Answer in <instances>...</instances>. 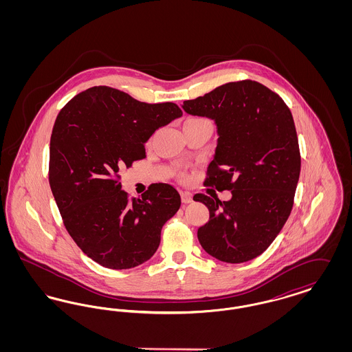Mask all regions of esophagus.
I'll use <instances>...</instances> for the list:
<instances>
[{
	"label": "esophagus",
	"mask_w": 352,
	"mask_h": 352,
	"mask_svg": "<svg viewBox=\"0 0 352 352\" xmlns=\"http://www.w3.org/2000/svg\"><path fill=\"white\" fill-rule=\"evenodd\" d=\"M181 198H182V201H184V204L192 201V195L190 192H186V191L181 192Z\"/></svg>",
	"instance_id": "34e87169"
}]
</instances>
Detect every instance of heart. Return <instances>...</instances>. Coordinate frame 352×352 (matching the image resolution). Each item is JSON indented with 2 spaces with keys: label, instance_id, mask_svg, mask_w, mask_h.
I'll return each instance as SVG.
<instances>
[{
  "label": "heart",
  "instance_id": "1",
  "mask_svg": "<svg viewBox=\"0 0 352 352\" xmlns=\"http://www.w3.org/2000/svg\"><path fill=\"white\" fill-rule=\"evenodd\" d=\"M188 121H206V120H201V118H190V120H187L186 122H188ZM178 175H179L181 178H184V177H186V174H184V171H179V173H178Z\"/></svg>",
  "mask_w": 352,
  "mask_h": 352
}]
</instances>
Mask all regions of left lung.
Wrapping results in <instances>:
<instances>
[{"instance_id": "8db88e82", "label": "left lung", "mask_w": 352, "mask_h": 352, "mask_svg": "<svg viewBox=\"0 0 352 352\" xmlns=\"http://www.w3.org/2000/svg\"><path fill=\"white\" fill-rule=\"evenodd\" d=\"M182 108L215 121L218 145L204 184L232 192L227 201L194 195L210 211L199 243L220 261H250L273 243L293 208L301 154L292 112L254 80L223 84Z\"/></svg>"}]
</instances>
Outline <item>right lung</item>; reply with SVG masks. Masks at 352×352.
Segmentation results:
<instances>
[{"label":"right lung","mask_w":352,"mask_h":352,"mask_svg":"<svg viewBox=\"0 0 352 352\" xmlns=\"http://www.w3.org/2000/svg\"><path fill=\"white\" fill-rule=\"evenodd\" d=\"M181 116L174 102L148 104L99 85L68 101L55 120L51 191L72 240L102 267L148 261L164 224L179 210L181 195L171 184H153L141 198H129L118 171L145 158L151 134Z\"/></svg>","instance_id":"1"}]
</instances>
